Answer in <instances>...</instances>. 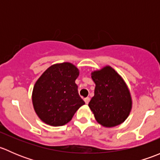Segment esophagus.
Wrapping results in <instances>:
<instances>
[{"label":"esophagus","instance_id":"1","mask_svg":"<svg viewBox=\"0 0 160 160\" xmlns=\"http://www.w3.org/2000/svg\"><path fill=\"white\" fill-rule=\"evenodd\" d=\"M89 101H90V98H84V102H85V104H88V103H89Z\"/></svg>","mask_w":160,"mask_h":160}]
</instances>
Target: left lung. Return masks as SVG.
Wrapping results in <instances>:
<instances>
[{
  "label": "left lung",
  "instance_id": "8db88e82",
  "mask_svg": "<svg viewBox=\"0 0 160 160\" xmlns=\"http://www.w3.org/2000/svg\"><path fill=\"white\" fill-rule=\"evenodd\" d=\"M94 96L88 106L102 126L112 128L123 123L132 108L130 90L122 76L110 66L91 72Z\"/></svg>",
  "mask_w": 160,
  "mask_h": 160
}]
</instances>
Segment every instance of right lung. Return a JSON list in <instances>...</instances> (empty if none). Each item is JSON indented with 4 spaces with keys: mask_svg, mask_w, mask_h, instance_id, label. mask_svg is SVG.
Wrapping results in <instances>:
<instances>
[{
    "mask_svg": "<svg viewBox=\"0 0 160 160\" xmlns=\"http://www.w3.org/2000/svg\"><path fill=\"white\" fill-rule=\"evenodd\" d=\"M79 69L70 62L56 63L49 67L37 80L32 90L34 110L44 123L62 126L85 104L78 93L75 80Z\"/></svg>",
    "mask_w": 160,
    "mask_h": 160,
    "instance_id": "obj_1",
    "label": "right lung"
}]
</instances>
